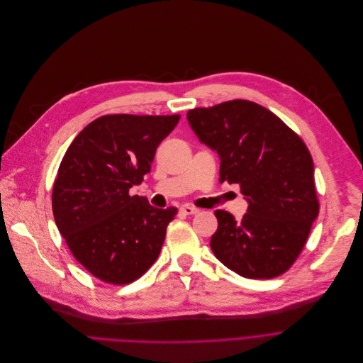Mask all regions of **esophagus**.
<instances>
[{
  "label": "esophagus",
  "instance_id": "1",
  "mask_svg": "<svg viewBox=\"0 0 363 363\" xmlns=\"http://www.w3.org/2000/svg\"><path fill=\"white\" fill-rule=\"evenodd\" d=\"M180 211L183 213V214H197L200 210L197 208V207H193V206H189V204H184V206H182L180 207Z\"/></svg>",
  "mask_w": 363,
  "mask_h": 363
}]
</instances>
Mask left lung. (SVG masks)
Segmentation results:
<instances>
[{
  "label": "left lung",
  "instance_id": "left-lung-1",
  "mask_svg": "<svg viewBox=\"0 0 363 363\" xmlns=\"http://www.w3.org/2000/svg\"><path fill=\"white\" fill-rule=\"evenodd\" d=\"M187 120L217 152L220 183H238L249 203L242 220L216 210L210 247L226 267L247 279L284 273L301 255L319 214L313 160L302 138L267 108L232 100L193 108Z\"/></svg>",
  "mask_w": 363,
  "mask_h": 363
}]
</instances>
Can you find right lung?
I'll list each match as a JSON object with an SVG mask.
<instances>
[{
	"label": "right lung",
	"instance_id": "right-lung-1",
	"mask_svg": "<svg viewBox=\"0 0 363 363\" xmlns=\"http://www.w3.org/2000/svg\"><path fill=\"white\" fill-rule=\"evenodd\" d=\"M173 116L108 114L86 125L67 149L52 187L55 225L93 276L127 284L160 255L176 207L156 208L128 190L150 172Z\"/></svg>",
	"mask_w": 363,
	"mask_h": 363
}]
</instances>
